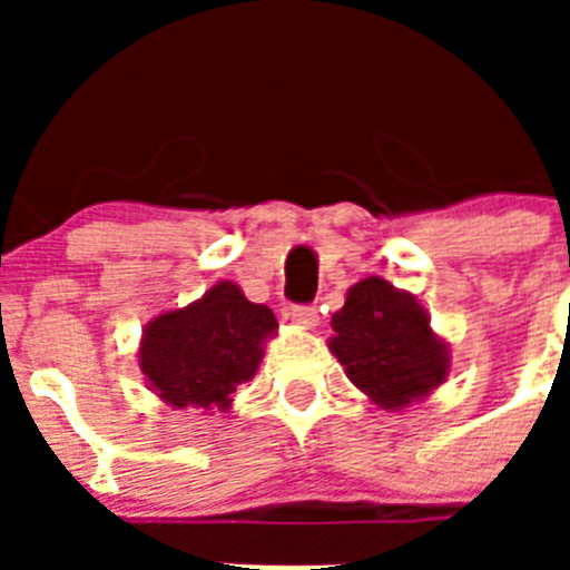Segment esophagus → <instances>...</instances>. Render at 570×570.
Wrapping results in <instances>:
<instances>
[{
  "instance_id": "esophagus-1",
  "label": "esophagus",
  "mask_w": 570,
  "mask_h": 570,
  "mask_svg": "<svg viewBox=\"0 0 570 570\" xmlns=\"http://www.w3.org/2000/svg\"><path fill=\"white\" fill-rule=\"evenodd\" d=\"M288 320L299 328H316V322H320V314H316L314 305H294L288 311Z\"/></svg>"
}]
</instances>
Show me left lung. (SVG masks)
<instances>
[{
	"instance_id": "left-lung-1",
	"label": "left lung",
	"mask_w": 570,
	"mask_h": 570,
	"mask_svg": "<svg viewBox=\"0 0 570 570\" xmlns=\"http://www.w3.org/2000/svg\"><path fill=\"white\" fill-rule=\"evenodd\" d=\"M331 328L328 347L347 380L385 411L422 402L451 371L448 342L434 334L420 299L382 276L347 288Z\"/></svg>"
}]
</instances>
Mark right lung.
<instances>
[{"label": "right lung", "mask_w": 570, "mask_h": 570, "mask_svg": "<svg viewBox=\"0 0 570 570\" xmlns=\"http://www.w3.org/2000/svg\"><path fill=\"white\" fill-rule=\"evenodd\" d=\"M276 328L268 305H256L239 285L223 279L185 308L145 325L139 371L165 405L228 411L236 385L254 380Z\"/></svg>", "instance_id": "right-lung-1"}]
</instances>
